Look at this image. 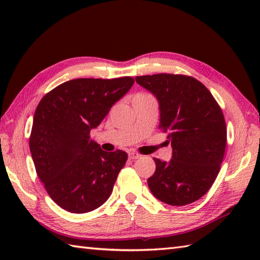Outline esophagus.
Wrapping results in <instances>:
<instances>
[{
    "label": "esophagus",
    "instance_id": "esophagus-1",
    "mask_svg": "<svg viewBox=\"0 0 260 260\" xmlns=\"http://www.w3.org/2000/svg\"><path fill=\"white\" fill-rule=\"evenodd\" d=\"M141 156H142L141 154H140V153H137V152H133V151H132V152H129V153H128V157H129L131 159L140 158Z\"/></svg>",
    "mask_w": 260,
    "mask_h": 260
}]
</instances>
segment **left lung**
I'll return each mask as SVG.
<instances>
[{
	"label": "left lung",
	"mask_w": 260,
	"mask_h": 260,
	"mask_svg": "<svg viewBox=\"0 0 260 260\" xmlns=\"http://www.w3.org/2000/svg\"><path fill=\"white\" fill-rule=\"evenodd\" d=\"M136 82L156 96L158 128L173 148L169 163L154 158L147 183L153 196L170 206L199 200L212 186L227 144L222 110L202 82L185 75L137 76Z\"/></svg>",
	"instance_id": "left-lung-1"
}]
</instances>
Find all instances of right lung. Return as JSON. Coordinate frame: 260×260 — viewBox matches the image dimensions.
Returning a JSON list of instances; mask_svg holds the SVG:
<instances>
[{"label":"right lung","mask_w":260,"mask_h":260,"mask_svg":"<svg viewBox=\"0 0 260 260\" xmlns=\"http://www.w3.org/2000/svg\"><path fill=\"white\" fill-rule=\"evenodd\" d=\"M134 84L133 77L78 78L46 93L39 103L30 151L39 179L60 208L85 213L112 194L127 153L103 151L90 131Z\"/></svg>","instance_id":"1"}]
</instances>
